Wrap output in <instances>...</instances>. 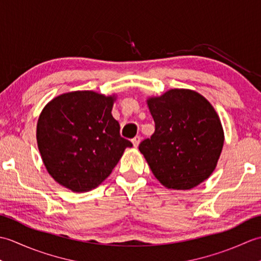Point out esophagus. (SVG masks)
<instances>
[{
  "label": "esophagus",
  "instance_id": "34e87169",
  "mask_svg": "<svg viewBox=\"0 0 261 261\" xmlns=\"http://www.w3.org/2000/svg\"><path fill=\"white\" fill-rule=\"evenodd\" d=\"M140 140H141L140 136H137V137H135V138H134V139H132V145H134V147H135V148H138V146H139Z\"/></svg>",
  "mask_w": 261,
  "mask_h": 261
}]
</instances>
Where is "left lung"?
<instances>
[{
    "instance_id": "left-lung-1",
    "label": "left lung",
    "mask_w": 261,
    "mask_h": 261,
    "mask_svg": "<svg viewBox=\"0 0 261 261\" xmlns=\"http://www.w3.org/2000/svg\"><path fill=\"white\" fill-rule=\"evenodd\" d=\"M154 121L139 150L152 174L168 190L186 191L212 175L224 143L221 120L201 94L173 88L147 99Z\"/></svg>"
}]
</instances>
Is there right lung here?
Wrapping results in <instances>:
<instances>
[{"mask_svg":"<svg viewBox=\"0 0 261 261\" xmlns=\"http://www.w3.org/2000/svg\"><path fill=\"white\" fill-rule=\"evenodd\" d=\"M116 95L93 91L60 94L39 115L37 143L42 163L58 184L83 193L108 178L125 148L112 116Z\"/></svg>","mask_w":261,"mask_h":261,"instance_id":"1","label":"right lung"}]
</instances>
